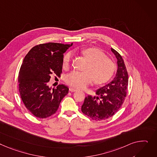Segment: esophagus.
Instances as JSON below:
<instances>
[{"mask_svg": "<svg viewBox=\"0 0 157 157\" xmlns=\"http://www.w3.org/2000/svg\"><path fill=\"white\" fill-rule=\"evenodd\" d=\"M69 90H70V91H71V92H75V91H78V90L75 89V88H69Z\"/></svg>", "mask_w": 157, "mask_h": 157, "instance_id": "obj_1", "label": "esophagus"}]
</instances>
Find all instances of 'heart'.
<instances>
[{
  "label": "heart",
  "instance_id": "1",
  "mask_svg": "<svg viewBox=\"0 0 157 157\" xmlns=\"http://www.w3.org/2000/svg\"><path fill=\"white\" fill-rule=\"evenodd\" d=\"M82 54L88 62L85 72L72 71L66 76L67 84L78 89H82L92 82L100 84L108 81L113 75L115 66L112 60L105 57L101 51L95 48L83 50ZM72 54L67 53L63 59V67L67 68L70 64Z\"/></svg>",
  "mask_w": 157,
  "mask_h": 157
}]
</instances>
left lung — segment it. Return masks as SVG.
Segmentation results:
<instances>
[{"instance_id":"1","label":"left lung","mask_w":157,"mask_h":157,"mask_svg":"<svg viewBox=\"0 0 157 157\" xmlns=\"http://www.w3.org/2000/svg\"><path fill=\"white\" fill-rule=\"evenodd\" d=\"M117 59V69L113 79L96 91L97 97L87 96L81 106V111L91 119L105 120L111 117L122 106L126 96L128 75L124 60L118 52L111 48Z\"/></svg>"}]
</instances>
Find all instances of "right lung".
Returning <instances> with one entry per match:
<instances>
[{
	"label": "right lung",
	"instance_id": "obj_1",
	"mask_svg": "<svg viewBox=\"0 0 157 157\" xmlns=\"http://www.w3.org/2000/svg\"><path fill=\"white\" fill-rule=\"evenodd\" d=\"M72 45L58 43L40 44L31 48L21 66L19 90L27 109L38 118L54 114L69 88L59 85L57 89L47 85L52 75L60 76L64 54Z\"/></svg>",
	"mask_w": 157,
	"mask_h": 157
}]
</instances>
